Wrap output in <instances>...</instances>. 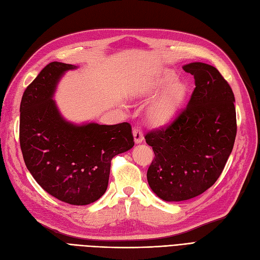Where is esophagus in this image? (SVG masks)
I'll return each mask as SVG.
<instances>
[{"mask_svg":"<svg viewBox=\"0 0 260 260\" xmlns=\"http://www.w3.org/2000/svg\"><path fill=\"white\" fill-rule=\"evenodd\" d=\"M133 138H134V142H136L137 144H140V143L144 141V136H143V132L139 128L133 129Z\"/></svg>","mask_w":260,"mask_h":260,"instance_id":"1","label":"esophagus"}]
</instances>
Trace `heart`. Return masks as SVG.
I'll use <instances>...</instances> for the list:
<instances>
[{
    "label": "heart",
    "instance_id": "b5f03b06",
    "mask_svg": "<svg viewBox=\"0 0 260 260\" xmlns=\"http://www.w3.org/2000/svg\"><path fill=\"white\" fill-rule=\"evenodd\" d=\"M164 90L153 101L147 109V118L150 122L160 124L171 119L183 104L187 86L172 73H164L148 82L136 84L130 90V96L133 99H142Z\"/></svg>",
    "mask_w": 260,
    "mask_h": 260
}]
</instances>
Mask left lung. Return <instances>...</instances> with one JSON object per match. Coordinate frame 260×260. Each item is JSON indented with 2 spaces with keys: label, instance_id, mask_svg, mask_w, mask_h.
Here are the masks:
<instances>
[{
  "label": "left lung",
  "instance_id": "1",
  "mask_svg": "<svg viewBox=\"0 0 260 260\" xmlns=\"http://www.w3.org/2000/svg\"><path fill=\"white\" fill-rule=\"evenodd\" d=\"M183 69L196 84L187 106L166 127L145 136L155 154L148 185L168 202L209 189L225 168L237 134L235 95L218 70L203 62Z\"/></svg>",
  "mask_w": 260,
  "mask_h": 260
}]
</instances>
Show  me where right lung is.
I'll use <instances>...</instances> for the list:
<instances>
[{
    "label": "right lung",
    "instance_id": "obj_1",
    "mask_svg": "<svg viewBox=\"0 0 260 260\" xmlns=\"http://www.w3.org/2000/svg\"><path fill=\"white\" fill-rule=\"evenodd\" d=\"M76 66L51 62L26 87L20 104V147L34 180L73 205L90 204L106 191L111 160L134 145L128 122L75 123L61 115L53 95Z\"/></svg>",
    "mask_w": 260,
    "mask_h": 260
}]
</instances>
